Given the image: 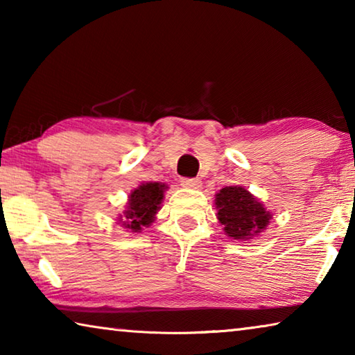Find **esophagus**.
<instances>
[{"mask_svg": "<svg viewBox=\"0 0 355 355\" xmlns=\"http://www.w3.org/2000/svg\"><path fill=\"white\" fill-rule=\"evenodd\" d=\"M180 184H182L183 188L199 189L202 186V182L199 178H182V180H180Z\"/></svg>", "mask_w": 355, "mask_h": 355, "instance_id": "34e87169", "label": "esophagus"}]
</instances>
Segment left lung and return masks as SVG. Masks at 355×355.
Returning a JSON list of instances; mask_svg holds the SVG:
<instances>
[{
	"label": "left lung",
	"instance_id": "8db88e82",
	"mask_svg": "<svg viewBox=\"0 0 355 355\" xmlns=\"http://www.w3.org/2000/svg\"><path fill=\"white\" fill-rule=\"evenodd\" d=\"M218 219L228 236L249 239L268 225L271 214L241 186H225L216 196Z\"/></svg>",
	"mask_w": 355,
	"mask_h": 355
}]
</instances>
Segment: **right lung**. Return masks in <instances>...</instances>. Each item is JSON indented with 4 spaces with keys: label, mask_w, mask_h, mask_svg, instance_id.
<instances>
[{
    "label": "right lung",
    "mask_w": 355,
    "mask_h": 355,
    "mask_svg": "<svg viewBox=\"0 0 355 355\" xmlns=\"http://www.w3.org/2000/svg\"><path fill=\"white\" fill-rule=\"evenodd\" d=\"M164 184L159 183H144L135 189L130 196L128 208L125 209L123 227L133 232L142 230V227H148L155 219L156 211L159 209L164 197Z\"/></svg>",
    "instance_id": "add662e5"
}]
</instances>
